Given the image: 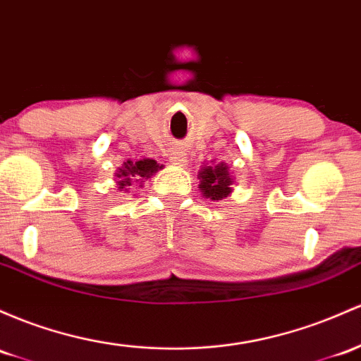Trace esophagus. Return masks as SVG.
<instances>
[{
	"mask_svg": "<svg viewBox=\"0 0 361 361\" xmlns=\"http://www.w3.org/2000/svg\"><path fill=\"white\" fill-rule=\"evenodd\" d=\"M187 154H185V150L181 147H174L171 152H169V161L173 162V164H180L183 166L185 162H187Z\"/></svg>",
	"mask_w": 361,
	"mask_h": 361,
	"instance_id": "esophagus-1",
	"label": "esophagus"
}]
</instances>
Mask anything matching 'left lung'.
<instances>
[{"label": "left lung", "mask_w": 361, "mask_h": 361, "mask_svg": "<svg viewBox=\"0 0 361 361\" xmlns=\"http://www.w3.org/2000/svg\"><path fill=\"white\" fill-rule=\"evenodd\" d=\"M200 188L204 197L211 200H223L231 193V176L224 162L216 166H205L200 171Z\"/></svg>", "instance_id": "left-lung-1"}]
</instances>
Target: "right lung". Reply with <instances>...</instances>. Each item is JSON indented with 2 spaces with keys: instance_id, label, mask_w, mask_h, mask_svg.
Here are the masks:
<instances>
[{
  "instance_id": "right-lung-1",
  "label": "right lung",
  "mask_w": 361,
  "mask_h": 361,
  "mask_svg": "<svg viewBox=\"0 0 361 361\" xmlns=\"http://www.w3.org/2000/svg\"><path fill=\"white\" fill-rule=\"evenodd\" d=\"M157 169H159V164L154 159H142L137 162L126 161L125 166L116 173V176L120 178L118 185H120V188L130 187L132 181H140L142 178H150Z\"/></svg>"
}]
</instances>
